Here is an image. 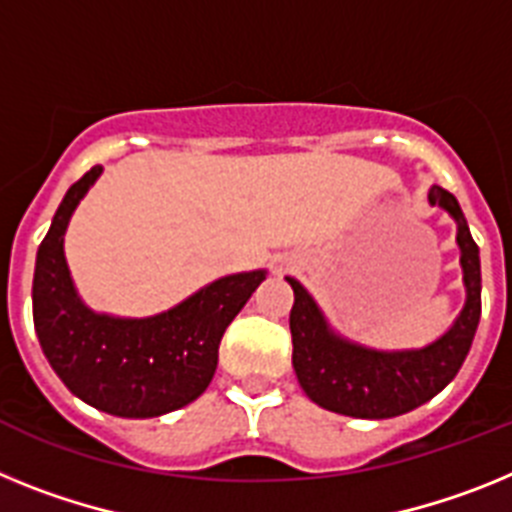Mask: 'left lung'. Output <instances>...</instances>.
Instances as JSON below:
<instances>
[{"label": "left lung", "mask_w": 512, "mask_h": 512, "mask_svg": "<svg viewBox=\"0 0 512 512\" xmlns=\"http://www.w3.org/2000/svg\"><path fill=\"white\" fill-rule=\"evenodd\" d=\"M430 203L451 213L459 224L461 268L466 283V306L451 330L422 350L379 353L327 330L314 299L288 278L293 288L291 340L293 371L311 402L330 412L366 420H384L415 410L446 389L459 373L477 332L482 314V270L479 247L471 239L459 201L441 185L430 188Z\"/></svg>", "instance_id": "8db88e82"}]
</instances>
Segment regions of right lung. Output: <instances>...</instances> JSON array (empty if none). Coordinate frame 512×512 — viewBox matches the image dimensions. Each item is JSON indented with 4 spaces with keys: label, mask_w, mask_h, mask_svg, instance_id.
Here are the masks:
<instances>
[{
    "label": "right lung",
    "mask_w": 512,
    "mask_h": 512,
    "mask_svg": "<svg viewBox=\"0 0 512 512\" xmlns=\"http://www.w3.org/2000/svg\"><path fill=\"white\" fill-rule=\"evenodd\" d=\"M102 172L95 164L69 190L38 247L33 322L48 363L82 402L118 417H159L198 399L211 384L219 345L265 273L221 278L149 319H113L79 301L64 260L71 213Z\"/></svg>",
    "instance_id": "add662e5"
}]
</instances>
